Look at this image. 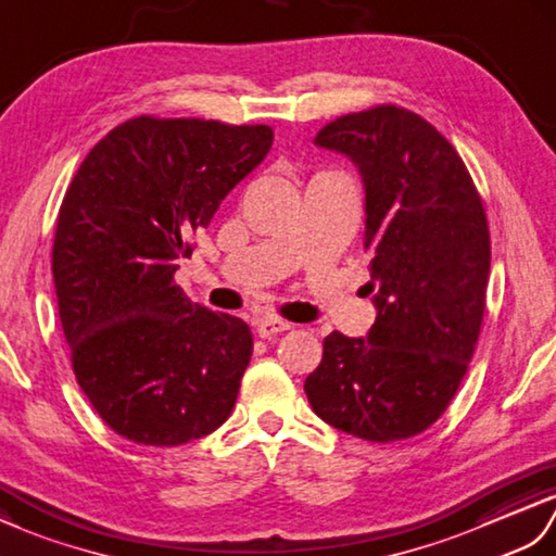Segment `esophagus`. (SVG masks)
<instances>
[{
    "instance_id": "esophagus-1",
    "label": "esophagus",
    "mask_w": 556,
    "mask_h": 556,
    "mask_svg": "<svg viewBox=\"0 0 556 556\" xmlns=\"http://www.w3.org/2000/svg\"><path fill=\"white\" fill-rule=\"evenodd\" d=\"M290 328H292L290 320H282L278 316H262V318H256V324H254V330L258 338H274V336H278V332L290 330Z\"/></svg>"
}]
</instances>
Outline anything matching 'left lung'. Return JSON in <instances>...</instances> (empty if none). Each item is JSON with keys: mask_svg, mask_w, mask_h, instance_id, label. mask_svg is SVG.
<instances>
[{"mask_svg": "<svg viewBox=\"0 0 556 556\" xmlns=\"http://www.w3.org/2000/svg\"><path fill=\"white\" fill-rule=\"evenodd\" d=\"M314 142L359 166L378 316L368 338L330 332L304 392L342 433L380 445L414 438L445 414L480 336L490 276L483 200L452 142L404 106L340 116Z\"/></svg>", "mask_w": 556, "mask_h": 556, "instance_id": "1", "label": "left lung"}]
</instances>
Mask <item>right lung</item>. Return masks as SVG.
<instances>
[{
	"label": "right lung",
	"mask_w": 556,
	"mask_h": 556,
	"mask_svg": "<svg viewBox=\"0 0 556 556\" xmlns=\"http://www.w3.org/2000/svg\"><path fill=\"white\" fill-rule=\"evenodd\" d=\"M270 126L135 116L83 159L59 208L52 274L71 366L102 421L176 447L226 424L252 356L250 326L192 304L174 280Z\"/></svg>",
	"instance_id": "right-lung-1"
}]
</instances>
